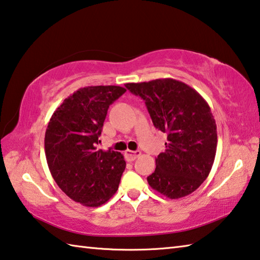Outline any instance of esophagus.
Here are the masks:
<instances>
[{
  "instance_id": "obj_1",
  "label": "esophagus",
  "mask_w": 260,
  "mask_h": 260,
  "mask_svg": "<svg viewBox=\"0 0 260 260\" xmlns=\"http://www.w3.org/2000/svg\"><path fill=\"white\" fill-rule=\"evenodd\" d=\"M140 155H141V151H132V150H126L125 151V158L128 161L135 160Z\"/></svg>"
}]
</instances>
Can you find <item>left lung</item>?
<instances>
[{
  "label": "left lung",
  "instance_id": "obj_1",
  "mask_svg": "<svg viewBox=\"0 0 260 260\" xmlns=\"http://www.w3.org/2000/svg\"><path fill=\"white\" fill-rule=\"evenodd\" d=\"M125 86L146 102L156 128L167 133L165 152L147 178L149 186L171 200L195 191L208 178L217 151V125L208 102L171 78Z\"/></svg>",
  "mask_w": 260,
  "mask_h": 260
}]
</instances>
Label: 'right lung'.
Masks as SVG:
<instances>
[{
  "label": "right lung",
  "instance_id": "obj_1",
  "mask_svg": "<svg viewBox=\"0 0 260 260\" xmlns=\"http://www.w3.org/2000/svg\"><path fill=\"white\" fill-rule=\"evenodd\" d=\"M125 91L120 86L80 88L64 100L48 122L45 151L50 173L77 203L96 208L119 187L124 156L98 144L109 107Z\"/></svg>",
  "mask_w": 260,
  "mask_h": 260
}]
</instances>
